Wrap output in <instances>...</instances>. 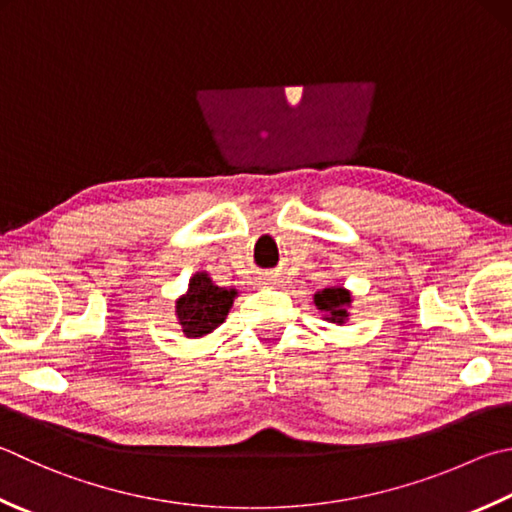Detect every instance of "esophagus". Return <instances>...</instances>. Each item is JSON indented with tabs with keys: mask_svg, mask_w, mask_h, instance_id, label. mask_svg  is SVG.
Here are the masks:
<instances>
[{
	"mask_svg": "<svg viewBox=\"0 0 512 512\" xmlns=\"http://www.w3.org/2000/svg\"><path fill=\"white\" fill-rule=\"evenodd\" d=\"M265 281V285H276V276H267V278H263Z\"/></svg>",
	"mask_w": 512,
	"mask_h": 512,
	"instance_id": "esophagus-1",
	"label": "esophagus"
}]
</instances>
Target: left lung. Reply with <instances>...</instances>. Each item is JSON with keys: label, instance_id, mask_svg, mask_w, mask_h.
<instances>
[{"label": "left lung", "instance_id": "left-lung-1", "mask_svg": "<svg viewBox=\"0 0 512 512\" xmlns=\"http://www.w3.org/2000/svg\"><path fill=\"white\" fill-rule=\"evenodd\" d=\"M352 301H354L352 292L350 289H345L343 285H330L314 294V305L316 310L321 312L323 321L334 323V325L350 323Z\"/></svg>", "mask_w": 512, "mask_h": 512}]
</instances>
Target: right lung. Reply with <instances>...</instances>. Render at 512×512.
Masks as SVG:
<instances>
[{"mask_svg": "<svg viewBox=\"0 0 512 512\" xmlns=\"http://www.w3.org/2000/svg\"><path fill=\"white\" fill-rule=\"evenodd\" d=\"M238 292L218 287L207 272L189 278L187 292L176 298V321L187 339H202L225 323Z\"/></svg>", "mask_w": 512, "mask_h": 512, "instance_id": "right-lung-1", "label": "right lung"}]
</instances>
